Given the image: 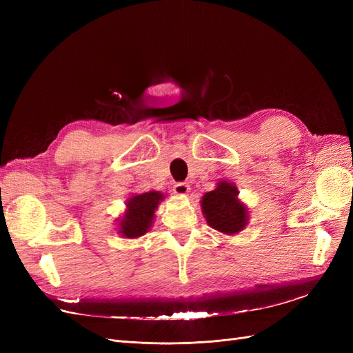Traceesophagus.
<instances>
[{
	"instance_id": "1",
	"label": "esophagus",
	"mask_w": 353,
	"mask_h": 353,
	"mask_svg": "<svg viewBox=\"0 0 353 353\" xmlns=\"http://www.w3.org/2000/svg\"><path fill=\"white\" fill-rule=\"evenodd\" d=\"M188 191H190V185L187 183H176L174 185V193L178 196H185L188 194Z\"/></svg>"
}]
</instances>
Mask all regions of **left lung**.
I'll return each instance as SVG.
<instances>
[{
  "label": "left lung",
  "instance_id": "left-lung-1",
  "mask_svg": "<svg viewBox=\"0 0 353 353\" xmlns=\"http://www.w3.org/2000/svg\"><path fill=\"white\" fill-rule=\"evenodd\" d=\"M201 210L209 227L230 236L240 232L249 219L248 208L239 200L237 187L228 181H219L215 190L203 196Z\"/></svg>",
  "mask_w": 353,
  "mask_h": 353
}]
</instances>
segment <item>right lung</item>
Listing matches in <instances>:
<instances>
[{"label": "right lung", "mask_w": 353, "mask_h": 353, "mask_svg": "<svg viewBox=\"0 0 353 353\" xmlns=\"http://www.w3.org/2000/svg\"><path fill=\"white\" fill-rule=\"evenodd\" d=\"M163 194L159 191H148L144 194H135L126 200V210L119 222V234L125 239L141 237L150 230L154 212Z\"/></svg>", "instance_id": "add662e5"}]
</instances>
